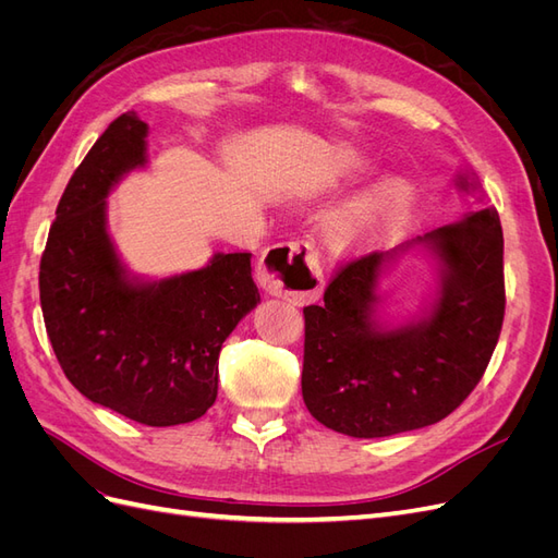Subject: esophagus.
<instances>
[{"label": "esophagus", "mask_w": 558, "mask_h": 558, "mask_svg": "<svg viewBox=\"0 0 558 558\" xmlns=\"http://www.w3.org/2000/svg\"><path fill=\"white\" fill-rule=\"evenodd\" d=\"M258 281L267 293L281 295L295 305L316 300L324 291L316 246L307 240L269 246L258 265Z\"/></svg>", "instance_id": "1"}]
</instances>
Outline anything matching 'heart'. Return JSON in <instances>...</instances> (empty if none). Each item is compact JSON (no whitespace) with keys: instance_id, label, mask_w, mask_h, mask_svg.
Instances as JSON below:
<instances>
[{"instance_id":"1","label":"heart","mask_w":558,"mask_h":558,"mask_svg":"<svg viewBox=\"0 0 558 558\" xmlns=\"http://www.w3.org/2000/svg\"><path fill=\"white\" fill-rule=\"evenodd\" d=\"M414 205V189L402 177H384L369 183L335 218V230L342 238L359 242L400 223Z\"/></svg>"}]
</instances>
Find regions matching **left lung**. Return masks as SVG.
<instances>
[{
	"label": "left lung",
	"instance_id": "1",
	"mask_svg": "<svg viewBox=\"0 0 558 558\" xmlns=\"http://www.w3.org/2000/svg\"><path fill=\"white\" fill-rule=\"evenodd\" d=\"M416 242L442 260L428 318L396 330L375 324L377 279L393 256L386 251L342 263L324 302L302 310V398L326 428L386 437L437 424L472 393L492 361L505 316L498 211H470Z\"/></svg>",
	"mask_w": 558,
	"mask_h": 558
}]
</instances>
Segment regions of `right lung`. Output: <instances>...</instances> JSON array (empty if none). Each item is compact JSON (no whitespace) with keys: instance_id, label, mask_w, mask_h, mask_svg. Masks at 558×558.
I'll use <instances>...</instances> for the list:
<instances>
[{"instance_id":"right-lung-1","label":"right lung","mask_w":558,"mask_h":558,"mask_svg":"<svg viewBox=\"0 0 558 558\" xmlns=\"http://www.w3.org/2000/svg\"><path fill=\"white\" fill-rule=\"evenodd\" d=\"M146 132L137 113H121L76 167L41 253L39 298L58 363L83 396L144 426H177L214 404L218 353L260 293L251 253H216L162 281L125 277L107 195L146 162Z\"/></svg>"}]
</instances>
